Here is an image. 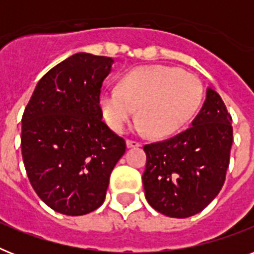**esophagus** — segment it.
Here are the masks:
<instances>
[{
  "label": "esophagus",
  "mask_w": 254,
  "mask_h": 254,
  "mask_svg": "<svg viewBox=\"0 0 254 254\" xmlns=\"http://www.w3.org/2000/svg\"><path fill=\"white\" fill-rule=\"evenodd\" d=\"M127 146L130 149V147H138L139 146V142L137 141H133V139H127Z\"/></svg>",
  "instance_id": "esophagus-1"
}]
</instances>
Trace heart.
<instances>
[{
  "label": "heart",
  "instance_id": "b5f03b06",
  "mask_svg": "<svg viewBox=\"0 0 254 254\" xmlns=\"http://www.w3.org/2000/svg\"><path fill=\"white\" fill-rule=\"evenodd\" d=\"M200 81L191 73L167 65H143L131 69L119 88H107L99 99L100 111L108 127L123 130L135 115V129L169 137L191 121L200 105Z\"/></svg>",
  "mask_w": 254,
  "mask_h": 254
}]
</instances>
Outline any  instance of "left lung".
<instances>
[{
    "mask_svg": "<svg viewBox=\"0 0 254 254\" xmlns=\"http://www.w3.org/2000/svg\"><path fill=\"white\" fill-rule=\"evenodd\" d=\"M231 121L220 95L207 87L204 103L190 127L143 146V189L155 211L185 219L203 211L216 197L229 165Z\"/></svg>",
    "mask_w": 254,
    "mask_h": 254,
    "instance_id": "8db88e82",
    "label": "left lung"
}]
</instances>
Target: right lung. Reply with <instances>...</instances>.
<instances>
[{
	"mask_svg": "<svg viewBox=\"0 0 254 254\" xmlns=\"http://www.w3.org/2000/svg\"><path fill=\"white\" fill-rule=\"evenodd\" d=\"M115 61L77 53L41 80L22 117L26 173L50 208L80 216L105 200L109 177L127 150L124 138L104 123L101 84Z\"/></svg>",
	"mask_w": 254,
	"mask_h": 254,
	"instance_id": "add662e5",
	"label": "right lung"
}]
</instances>
